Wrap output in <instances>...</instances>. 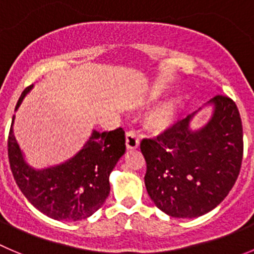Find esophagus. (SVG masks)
<instances>
[{"mask_svg": "<svg viewBox=\"0 0 254 254\" xmlns=\"http://www.w3.org/2000/svg\"><path fill=\"white\" fill-rule=\"evenodd\" d=\"M139 146V138L133 131H129L126 133V147L127 149H136Z\"/></svg>", "mask_w": 254, "mask_h": 254, "instance_id": "34e87169", "label": "esophagus"}]
</instances>
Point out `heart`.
<instances>
[{"mask_svg":"<svg viewBox=\"0 0 254 254\" xmlns=\"http://www.w3.org/2000/svg\"><path fill=\"white\" fill-rule=\"evenodd\" d=\"M176 116V103L172 101L154 107L146 117V127L153 133L165 132L172 126Z\"/></svg>","mask_w":254,"mask_h":254,"instance_id":"1","label":"heart"}]
</instances>
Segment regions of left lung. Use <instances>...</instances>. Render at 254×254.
Masks as SVG:
<instances>
[{"label":"left lung","instance_id":"1","mask_svg":"<svg viewBox=\"0 0 254 254\" xmlns=\"http://www.w3.org/2000/svg\"><path fill=\"white\" fill-rule=\"evenodd\" d=\"M208 122L190 127L202 108L154 139H143L144 185L153 203L166 214L195 218L216 208L237 181L243 157L242 121L236 103L217 95Z\"/></svg>","mask_w":254,"mask_h":254}]
</instances>
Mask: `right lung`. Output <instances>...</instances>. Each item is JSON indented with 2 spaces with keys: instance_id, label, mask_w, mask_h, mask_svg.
Instances as JSON below:
<instances>
[{
  "instance_id": "add662e5",
  "label": "right lung",
  "mask_w": 254,
  "mask_h": 254,
  "mask_svg": "<svg viewBox=\"0 0 254 254\" xmlns=\"http://www.w3.org/2000/svg\"><path fill=\"white\" fill-rule=\"evenodd\" d=\"M32 86L17 102L20 107ZM14 116L8 134V159L17 186L40 212L56 221H81L102 207L110 194V175L126 152L122 128L110 132L93 129L84 146L64 163L32 167L13 134Z\"/></svg>"
}]
</instances>
